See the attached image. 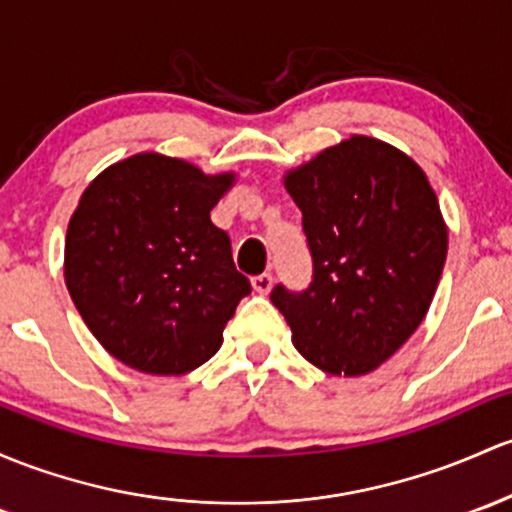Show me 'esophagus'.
<instances>
[{"label": "esophagus", "mask_w": 512, "mask_h": 512, "mask_svg": "<svg viewBox=\"0 0 512 512\" xmlns=\"http://www.w3.org/2000/svg\"><path fill=\"white\" fill-rule=\"evenodd\" d=\"M251 285H254V290L258 295H266L268 290L273 288V276L271 273H261V276L251 278Z\"/></svg>", "instance_id": "34e87169"}]
</instances>
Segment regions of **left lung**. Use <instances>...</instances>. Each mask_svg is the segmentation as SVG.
Here are the masks:
<instances>
[{"mask_svg":"<svg viewBox=\"0 0 512 512\" xmlns=\"http://www.w3.org/2000/svg\"><path fill=\"white\" fill-rule=\"evenodd\" d=\"M312 256L305 290L271 302L295 349L332 376L390 359L425 320L447 258V227L427 175L398 148L351 136L285 175Z\"/></svg>","mask_w":512,"mask_h":512,"instance_id":"obj_1","label":"left lung"}]
</instances>
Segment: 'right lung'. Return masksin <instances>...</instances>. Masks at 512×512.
Masks as SVG:
<instances>
[{
  "label": "right lung",
  "mask_w": 512,
  "mask_h": 512,
  "mask_svg": "<svg viewBox=\"0 0 512 512\" xmlns=\"http://www.w3.org/2000/svg\"><path fill=\"white\" fill-rule=\"evenodd\" d=\"M234 183L161 153L114 163L82 192L65 236V285L114 359L178 376L212 359L251 293L210 212Z\"/></svg>",
  "instance_id": "right-lung-1"
}]
</instances>
